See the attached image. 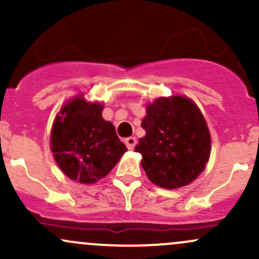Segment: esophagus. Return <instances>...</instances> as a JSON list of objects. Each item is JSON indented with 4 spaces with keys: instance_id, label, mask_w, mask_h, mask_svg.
Listing matches in <instances>:
<instances>
[{
    "instance_id": "34e87169",
    "label": "esophagus",
    "mask_w": 259,
    "mask_h": 259,
    "mask_svg": "<svg viewBox=\"0 0 259 259\" xmlns=\"http://www.w3.org/2000/svg\"><path fill=\"white\" fill-rule=\"evenodd\" d=\"M136 143H138V141H136L135 136H130V138L125 139V145H126V147L129 150H134Z\"/></svg>"
}]
</instances>
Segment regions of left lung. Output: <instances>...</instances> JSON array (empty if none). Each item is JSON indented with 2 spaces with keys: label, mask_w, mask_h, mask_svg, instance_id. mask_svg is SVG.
I'll return each instance as SVG.
<instances>
[{
  "label": "left lung",
  "mask_w": 259,
  "mask_h": 259,
  "mask_svg": "<svg viewBox=\"0 0 259 259\" xmlns=\"http://www.w3.org/2000/svg\"><path fill=\"white\" fill-rule=\"evenodd\" d=\"M146 134L135 151L147 178L164 189L188 186L205 169L211 136L203 113L193 99L175 95L146 104L141 121Z\"/></svg>",
  "instance_id": "left-lung-1"
}]
</instances>
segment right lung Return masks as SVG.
Here are the masks:
<instances>
[{
    "label": "right lung",
    "instance_id": "obj_1",
    "mask_svg": "<svg viewBox=\"0 0 259 259\" xmlns=\"http://www.w3.org/2000/svg\"><path fill=\"white\" fill-rule=\"evenodd\" d=\"M103 103L83 93L62 104L54 119L50 150L61 172L81 184L97 183L127 151L115 127L102 116Z\"/></svg>",
    "mask_w": 259,
    "mask_h": 259
}]
</instances>
